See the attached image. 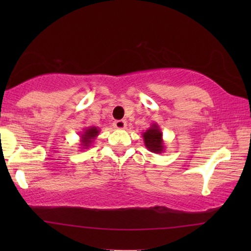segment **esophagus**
Segmentation results:
<instances>
[{
    "instance_id": "obj_1",
    "label": "esophagus",
    "mask_w": 251,
    "mask_h": 251,
    "mask_svg": "<svg viewBox=\"0 0 251 251\" xmlns=\"http://www.w3.org/2000/svg\"><path fill=\"white\" fill-rule=\"evenodd\" d=\"M113 126H114V128L116 129L122 130V129H126V122L125 120H116V121H114V123H113Z\"/></svg>"
}]
</instances>
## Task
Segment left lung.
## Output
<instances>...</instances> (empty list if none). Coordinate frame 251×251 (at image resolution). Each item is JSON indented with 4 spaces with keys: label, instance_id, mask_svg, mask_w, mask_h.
I'll use <instances>...</instances> for the list:
<instances>
[{
    "label": "left lung",
    "instance_id": "obj_1",
    "mask_svg": "<svg viewBox=\"0 0 251 251\" xmlns=\"http://www.w3.org/2000/svg\"><path fill=\"white\" fill-rule=\"evenodd\" d=\"M146 149L152 153L161 154L166 151V144L163 140V133L157 123H152L145 132L142 133Z\"/></svg>",
    "mask_w": 251,
    "mask_h": 251
}]
</instances>
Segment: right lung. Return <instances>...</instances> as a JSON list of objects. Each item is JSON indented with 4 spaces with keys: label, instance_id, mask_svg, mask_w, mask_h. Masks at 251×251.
<instances>
[{
    "label": "right lung",
    "instance_id": "1",
    "mask_svg": "<svg viewBox=\"0 0 251 251\" xmlns=\"http://www.w3.org/2000/svg\"><path fill=\"white\" fill-rule=\"evenodd\" d=\"M99 132H100V129L98 126H85L83 131L80 132V149L88 150L92 145V143L95 142V139L98 137Z\"/></svg>",
    "mask_w": 251,
    "mask_h": 251
}]
</instances>
